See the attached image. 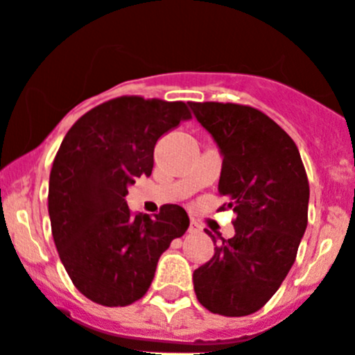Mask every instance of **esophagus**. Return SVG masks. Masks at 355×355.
Returning <instances> with one entry per match:
<instances>
[{
  "mask_svg": "<svg viewBox=\"0 0 355 355\" xmlns=\"http://www.w3.org/2000/svg\"><path fill=\"white\" fill-rule=\"evenodd\" d=\"M200 232H201V226L193 219V221L189 223V233H200Z\"/></svg>",
  "mask_w": 355,
  "mask_h": 355,
  "instance_id": "esophagus-1",
  "label": "esophagus"
}]
</instances>
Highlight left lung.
Segmentation results:
<instances>
[{"label": "left lung", "instance_id": "1", "mask_svg": "<svg viewBox=\"0 0 355 355\" xmlns=\"http://www.w3.org/2000/svg\"><path fill=\"white\" fill-rule=\"evenodd\" d=\"M189 107L219 148L217 189L237 216L232 239L209 233L218 245L194 270V292L209 311L245 317L277 292L295 261L308 226V177L293 139L261 111L221 102Z\"/></svg>", "mask_w": 355, "mask_h": 355}]
</instances>
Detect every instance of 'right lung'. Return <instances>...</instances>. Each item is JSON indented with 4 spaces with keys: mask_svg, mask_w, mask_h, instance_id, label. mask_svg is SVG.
Returning a JSON list of instances; mask_svg holds the SVG:
<instances>
[{
    "mask_svg": "<svg viewBox=\"0 0 355 355\" xmlns=\"http://www.w3.org/2000/svg\"><path fill=\"white\" fill-rule=\"evenodd\" d=\"M191 120L184 102L118 97L83 114L63 138L49 177L51 230L76 288L102 306H127L152 285L155 267L189 228L180 205L132 216L125 196L150 177L155 143Z\"/></svg>",
    "mask_w": 355,
    "mask_h": 355,
    "instance_id": "right-lung-1",
    "label": "right lung"
}]
</instances>
